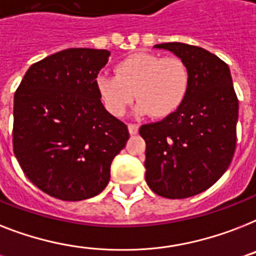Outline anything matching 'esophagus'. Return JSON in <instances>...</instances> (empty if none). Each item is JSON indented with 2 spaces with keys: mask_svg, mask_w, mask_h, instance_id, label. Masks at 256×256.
<instances>
[{
  "mask_svg": "<svg viewBox=\"0 0 256 256\" xmlns=\"http://www.w3.org/2000/svg\"><path fill=\"white\" fill-rule=\"evenodd\" d=\"M128 132H130L132 135H135L139 130V126H138V124H128Z\"/></svg>",
  "mask_w": 256,
  "mask_h": 256,
  "instance_id": "obj_1",
  "label": "esophagus"
}]
</instances>
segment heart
Instances as JSON below:
<instances>
[{"label":"heart","mask_w":256,"mask_h":256,"mask_svg":"<svg viewBox=\"0 0 256 256\" xmlns=\"http://www.w3.org/2000/svg\"><path fill=\"white\" fill-rule=\"evenodd\" d=\"M116 78L100 74L96 88L112 116L122 117L135 98V112L154 118H166L178 110L190 86V72L178 56L164 58L138 52L124 58L116 68Z\"/></svg>","instance_id":"obj_1"}]
</instances>
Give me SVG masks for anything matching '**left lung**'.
Listing matches in <instances>:
<instances>
[{
  "label": "left lung",
  "instance_id": "1",
  "mask_svg": "<svg viewBox=\"0 0 256 256\" xmlns=\"http://www.w3.org/2000/svg\"><path fill=\"white\" fill-rule=\"evenodd\" d=\"M186 63L190 86L175 113L140 126L146 142V182L166 198H186L210 188L236 152L238 98L228 64L186 43L155 46Z\"/></svg>",
  "mask_w": 256,
  "mask_h": 256
}]
</instances>
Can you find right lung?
I'll return each instance as SVG.
<instances>
[{"instance_id": "add662e5", "label": "right lung", "mask_w": 256, "mask_h": 256, "mask_svg": "<svg viewBox=\"0 0 256 256\" xmlns=\"http://www.w3.org/2000/svg\"><path fill=\"white\" fill-rule=\"evenodd\" d=\"M106 50L68 48L32 64L14 94L13 150L34 186L63 201L102 192L128 126L104 108L96 78Z\"/></svg>"}]
</instances>
